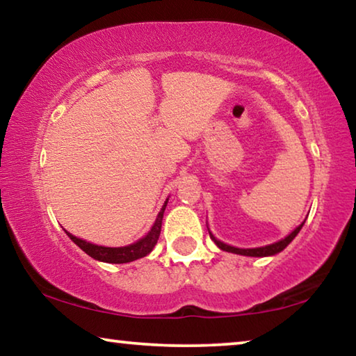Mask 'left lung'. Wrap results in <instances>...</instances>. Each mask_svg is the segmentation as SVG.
<instances>
[{"label": "left lung", "mask_w": 356, "mask_h": 356, "mask_svg": "<svg viewBox=\"0 0 356 356\" xmlns=\"http://www.w3.org/2000/svg\"><path fill=\"white\" fill-rule=\"evenodd\" d=\"M305 221L301 222V225H298L297 227L293 229V231L289 234V236H286L284 238L278 240V242L275 243H270V245H265V246H257V248H238V246H232V245H227L225 242H221V240L216 238L212 231L209 229V234H210V238L213 240L215 245L218 246L220 250L222 251H227V252H234V254H240V256H251V257H268V256H275L278 254V252H281L282 250L286 248V246L292 242V240L298 236V232L301 231V227H303Z\"/></svg>", "instance_id": "left-lung-1"}]
</instances>
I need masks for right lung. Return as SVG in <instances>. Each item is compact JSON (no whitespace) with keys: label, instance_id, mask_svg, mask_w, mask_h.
<instances>
[{"label":"right lung","instance_id":"1","mask_svg":"<svg viewBox=\"0 0 356 356\" xmlns=\"http://www.w3.org/2000/svg\"><path fill=\"white\" fill-rule=\"evenodd\" d=\"M168 200H170V197H166V201L163 206H161L159 215H156V218L154 221L152 227H150V231L146 234V236L130 245H125V246L95 245V243L88 242V240L75 237L74 234L67 232L65 229L64 231H65V234H67L72 242H74L76 246H80V248L86 252L88 256H91L92 259H95V261L106 262V264H127V262L136 261V259H141L144 256L150 254V251L154 250V246L156 245V242H159L160 231H161V221H163V213H165Z\"/></svg>","mask_w":356,"mask_h":356}]
</instances>
